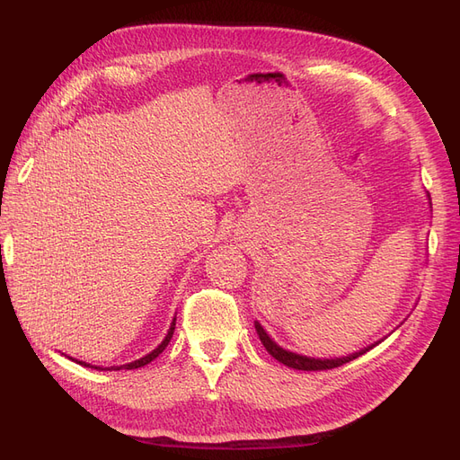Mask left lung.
I'll use <instances>...</instances> for the list:
<instances>
[{
  "label": "left lung",
  "mask_w": 460,
  "mask_h": 460,
  "mask_svg": "<svg viewBox=\"0 0 460 460\" xmlns=\"http://www.w3.org/2000/svg\"><path fill=\"white\" fill-rule=\"evenodd\" d=\"M255 330H257V333H259L261 343L264 345V349H267L276 360H280L282 365H286V367H289V368H296V370H332V368H338V367H341V365H345V363H349V360L360 357L363 353H367L368 349H372L374 345L380 343V341H378V343H372V345L365 347V349H360V351H357V353H353V355H349V357H340V358H313V357H305V355H297V353L286 351L284 347H280L276 341L270 340L269 333L264 332V328H262L259 323H255Z\"/></svg>",
  "instance_id": "8db88e82"
}]
</instances>
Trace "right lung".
<instances>
[{"instance_id":"1","label":"right lung","mask_w":460,"mask_h":460,"mask_svg":"<svg viewBox=\"0 0 460 460\" xmlns=\"http://www.w3.org/2000/svg\"><path fill=\"white\" fill-rule=\"evenodd\" d=\"M174 326H176V318H172V324H171V328H169V333H166L164 336V340L155 347V349H153L151 353H147L146 357H142V358H137V360H132V363H128V365H122V367H111L109 370H120V368H124V370H134V368H140V367H146V365H149L153 358H157L163 351H164V347L169 345V341H171V338H172V333H174ZM75 363H78V365H82V367H90V368H95V370H103L102 367H92V365H88V363H82V360H76V358H73ZM107 370V368H105Z\"/></svg>"}]
</instances>
